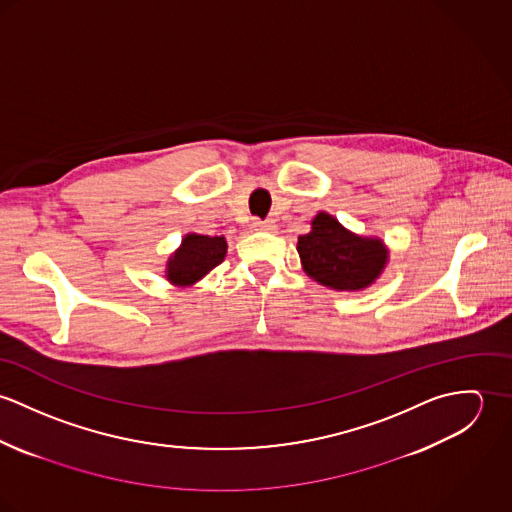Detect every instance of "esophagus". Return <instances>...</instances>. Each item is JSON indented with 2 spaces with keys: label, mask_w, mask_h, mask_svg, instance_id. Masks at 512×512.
<instances>
[{
  "label": "esophagus",
  "mask_w": 512,
  "mask_h": 512,
  "mask_svg": "<svg viewBox=\"0 0 512 512\" xmlns=\"http://www.w3.org/2000/svg\"><path fill=\"white\" fill-rule=\"evenodd\" d=\"M252 228L254 230H266V232H274L276 228H278V224H276V220L268 219V220H252Z\"/></svg>",
  "instance_id": "obj_1"
}]
</instances>
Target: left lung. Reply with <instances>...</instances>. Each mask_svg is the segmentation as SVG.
I'll return each instance as SVG.
<instances>
[{
	"instance_id": "8db88e82",
	"label": "left lung",
	"mask_w": 512,
	"mask_h": 512,
	"mask_svg": "<svg viewBox=\"0 0 512 512\" xmlns=\"http://www.w3.org/2000/svg\"><path fill=\"white\" fill-rule=\"evenodd\" d=\"M303 272L335 292H363L384 272L390 252L382 238L361 236L321 211L297 238Z\"/></svg>"
}]
</instances>
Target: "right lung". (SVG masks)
I'll return each mask as SVG.
<instances>
[{
  "instance_id": "right-lung-1",
  "label": "right lung",
  "mask_w": 512,
  "mask_h": 512,
  "mask_svg": "<svg viewBox=\"0 0 512 512\" xmlns=\"http://www.w3.org/2000/svg\"><path fill=\"white\" fill-rule=\"evenodd\" d=\"M226 238L189 232L167 258L165 280L179 288H191L215 270L226 256Z\"/></svg>"
}]
</instances>
